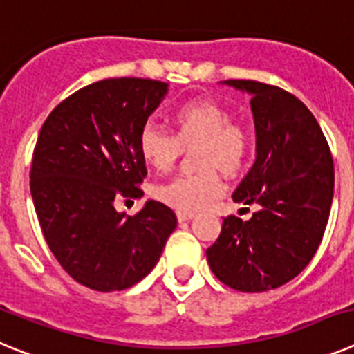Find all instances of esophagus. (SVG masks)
Masks as SVG:
<instances>
[{
  "mask_svg": "<svg viewBox=\"0 0 354 354\" xmlns=\"http://www.w3.org/2000/svg\"><path fill=\"white\" fill-rule=\"evenodd\" d=\"M195 218V214L193 212H183V211H177V220H179V223H184V221H189Z\"/></svg>",
  "mask_w": 354,
  "mask_h": 354,
  "instance_id": "1",
  "label": "esophagus"
}]
</instances>
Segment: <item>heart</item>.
I'll return each mask as SVG.
<instances>
[{"label": "heart", "instance_id": "1", "mask_svg": "<svg viewBox=\"0 0 354 354\" xmlns=\"http://www.w3.org/2000/svg\"><path fill=\"white\" fill-rule=\"evenodd\" d=\"M171 134L156 126L142 127L138 152L156 171H168L180 150H193L198 174L184 175L154 187L156 198L183 212H196L220 196L223 184L218 171L236 175L245 167L250 136L245 127L232 122V113L211 99H196L179 106L170 117Z\"/></svg>", "mask_w": 354, "mask_h": 354}]
</instances>
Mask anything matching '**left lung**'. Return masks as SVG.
Listing matches in <instances>:
<instances>
[{"label": "left lung", "instance_id": "obj_1", "mask_svg": "<svg viewBox=\"0 0 354 354\" xmlns=\"http://www.w3.org/2000/svg\"><path fill=\"white\" fill-rule=\"evenodd\" d=\"M223 83L252 95L257 158L232 198L259 211L248 221L227 216L205 253L225 286L264 292L298 277L317 252L333 200V158L298 97L252 80Z\"/></svg>", "mask_w": 354, "mask_h": 354}]
</instances>
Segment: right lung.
<instances>
[{
    "label": "right lung",
    "mask_w": 354,
    "mask_h": 354,
    "mask_svg": "<svg viewBox=\"0 0 354 354\" xmlns=\"http://www.w3.org/2000/svg\"><path fill=\"white\" fill-rule=\"evenodd\" d=\"M167 92V83L142 77L97 81L62 101L40 129L30 171L40 228L56 261L88 289L138 283L177 227L156 200L134 216L115 209L143 195L138 134Z\"/></svg>",
    "instance_id": "right-lung-1"
}]
</instances>
